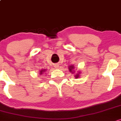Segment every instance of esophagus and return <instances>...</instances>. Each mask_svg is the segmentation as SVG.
I'll return each mask as SVG.
<instances>
[{"label":"esophagus","mask_w":121,"mask_h":121,"mask_svg":"<svg viewBox=\"0 0 121 121\" xmlns=\"http://www.w3.org/2000/svg\"><path fill=\"white\" fill-rule=\"evenodd\" d=\"M55 66V68H56V69H57V68H58L59 67V64H55V66Z\"/></svg>","instance_id":"obj_1"}]
</instances>
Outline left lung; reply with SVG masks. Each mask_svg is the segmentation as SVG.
I'll return each instance as SVG.
<instances>
[{
    "label": "left lung",
    "mask_w": 121,
    "mask_h": 121,
    "mask_svg": "<svg viewBox=\"0 0 121 121\" xmlns=\"http://www.w3.org/2000/svg\"><path fill=\"white\" fill-rule=\"evenodd\" d=\"M74 69H75V67H74V65H70V66H69V70L70 71V72H71L72 73H73V74H74V73H75V71L74 70ZM80 74H81V71H78V73H75V75H74V77H75V78L76 79L78 78L79 77H80Z\"/></svg>",
    "instance_id": "left-lung-1"
}]
</instances>
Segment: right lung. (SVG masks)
I'll return each instance as SVG.
<instances>
[{"instance_id": "obj_1", "label": "right lung", "mask_w": 121, "mask_h": 121, "mask_svg": "<svg viewBox=\"0 0 121 121\" xmlns=\"http://www.w3.org/2000/svg\"><path fill=\"white\" fill-rule=\"evenodd\" d=\"M46 69H42V70H40V73H39V74H40V75H42V74H43L44 73V72L46 71Z\"/></svg>"}]
</instances>
